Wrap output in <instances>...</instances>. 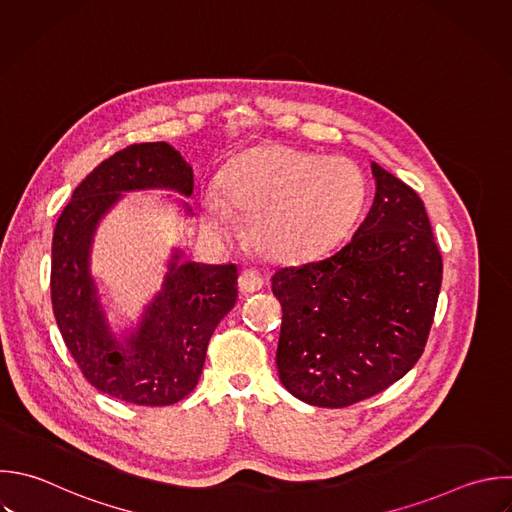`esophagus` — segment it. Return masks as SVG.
<instances>
[{
	"label": "esophagus",
	"instance_id": "1",
	"mask_svg": "<svg viewBox=\"0 0 512 512\" xmlns=\"http://www.w3.org/2000/svg\"><path fill=\"white\" fill-rule=\"evenodd\" d=\"M264 284V278L260 272L256 270H244L240 274V280H238V286H240V292L242 294H252L256 290H260Z\"/></svg>",
	"mask_w": 512,
	"mask_h": 512
}]
</instances>
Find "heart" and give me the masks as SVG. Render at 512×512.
<instances>
[{
	"instance_id": "heart-1",
	"label": "heart",
	"mask_w": 512,
	"mask_h": 512,
	"mask_svg": "<svg viewBox=\"0 0 512 512\" xmlns=\"http://www.w3.org/2000/svg\"><path fill=\"white\" fill-rule=\"evenodd\" d=\"M222 192L204 200L206 226L214 234L232 236L240 210L250 214V236L260 252L298 260L328 250L346 234L364 202V178L340 156L266 146L226 170Z\"/></svg>"
}]
</instances>
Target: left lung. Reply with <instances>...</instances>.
Returning a JSON list of instances; mask_svg holds the SVG:
<instances>
[{"mask_svg":"<svg viewBox=\"0 0 512 512\" xmlns=\"http://www.w3.org/2000/svg\"><path fill=\"white\" fill-rule=\"evenodd\" d=\"M374 202L338 250L272 274L282 304L280 382L296 398L344 408L400 380L422 356L442 256L418 194L372 162Z\"/></svg>","mask_w":512,"mask_h":512,"instance_id":"1","label":"left lung"}]
</instances>
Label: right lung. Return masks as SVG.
Wrapping results in <instances>:
<instances>
[{"instance_id":"right-lung-1","label":"right lung","mask_w":512,"mask_h":512,"mask_svg":"<svg viewBox=\"0 0 512 512\" xmlns=\"http://www.w3.org/2000/svg\"><path fill=\"white\" fill-rule=\"evenodd\" d=\"M152 188L194 192L192 166L166 142L132 144L94 168L56 224L50 286L58 328L86 380L124 402L168 406L196 388L208 342L236 304L238 270L180 262L176 250L138 330L118 342L90 274V248L122 192Z\"/></svg>"}]
</instances>
